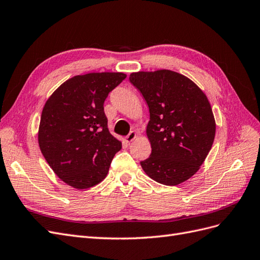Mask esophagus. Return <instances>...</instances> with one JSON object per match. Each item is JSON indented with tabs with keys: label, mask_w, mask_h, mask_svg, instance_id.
<instances>
[{
	"label": "esophagus",
	"mask_w": 260,
	"mask_h": 260,
	"mask_svg": "<svg viewBox=\"0 0 260 260\" xmlns=\"http://www.w3.org/2000/svg\"><path fill=\"white\" fill-rule=\"evenodd\" d=\"M137 138V133H136V131H131L129 135L125 137V141H127L128 143H130V142H132L133 140H135Z\"/></svg>",
	"instance_id": "esophagus-1"
}]
</instances>
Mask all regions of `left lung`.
<instances>
[{"mask_svg": "<svg viewBox=\"0 0 260 260\" xmlns=\"http://www.w3.org/2000/svg\"><path fill=\"white\" fill-rule=\"evenodd\" d=\"M129 80L149 109L146 136L152 153L141 166L156 182H184L214 143L216 122L207 96L187 77L167 69L132 73Z\"/></svg>", "mask_w": 260, "mask_h": 260, "instance_id": "obj_1", "label": "left lung"}]
</instances>
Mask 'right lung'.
<instances>
[{
    "label": "right lung",
    "mask_w": 260,
    "mask_h": 260,
    "mask_svg": "<svg viewBox=\"0 0 260 260\" xmlns=\"http://www.w3.org/2000/svg\"><path fill=\"white\" fill-rule=\"evenodd\" d=\"M123 73H91L62 83L46 101L39 127L41 152L56 176L78 190L103 181L121 142L107 128L104 102Z\"/></svg>",
    "instance_id": "add662e5"
}]
</instances>
